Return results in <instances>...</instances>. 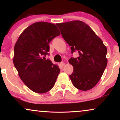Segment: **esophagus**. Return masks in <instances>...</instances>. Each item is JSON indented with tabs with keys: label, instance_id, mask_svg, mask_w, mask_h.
I'll return each mask as SVG.
<instances>
[{
	"label": "esophagus",
	"instance_id": "34e87169",
	"mask_svg": "<svg viewBox=\"0 0 120 120\" xmlns=\"http://www.w3.org/2000/svg\"><path fill=\"white\" fill-rule=\"evenodd\" d=\"M64 65H65L64 62H61V63H60V65H61V67H64Z\"/></svg>",
	"mask_w": 120,
	"mask_h": 120
}]
</instances>
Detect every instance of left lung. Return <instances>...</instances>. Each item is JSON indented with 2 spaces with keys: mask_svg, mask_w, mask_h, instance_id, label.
<instances>
[{
  "mask_svg": "<svg viewBox=\"0 0 120 120\" xmlns=\"http://www.w3.org/2000/svg\"><path fill=\"white\" fill-rule=\"evenodd\" d=\"M56 25L71 46V53H79L78 57L69 60L74 69L69 75L73 85L78 90H90L99 81L107 67V48L91 28L81 21Z\"/></svg>",
  "mask_w": 120,
  "mask_h": 120,
  "instance_id": "1",
  "label": "left lung"
}]
</instances>
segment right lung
I'll use <instances>...</instances> for the list:
<instances>
[{
  "instance_id": "obj_1",
  "label": "right lung",
  "mask_w": 120,
  "mask_h": 120,
  "mask_svg": "<svg viewBox=\"0 0 120 120\" xmlns=\"http://www.w3.org/2000/svg\"><path fill=\"white\" fill-rule=\"evenodd\" d=\"M60 33L55 24L37 22L22 33L15 44L13 64L26 86L38 94L51 90L60 69L49 59V43Z\"/></svg>"
}]
</instances>
